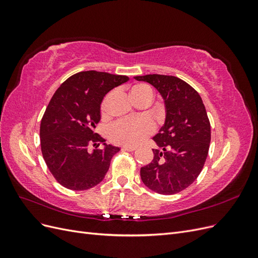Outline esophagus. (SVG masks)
<instances>
[{"instance_id": "esophagus-1", "label": "esophagus", "mask_w": 258, "mask_h": 258, "mask_svg": "<svg viewBox=\"0 0 258 258\" xmlns=\"http://www.w3.org/2000/svg\"><path fill=\"white\" fill-rule=\"evenodd\" d=\"M121 150L122 151H127V152H134V151L137 150V148L135 146H123Z\"/></svg>"}]
</instances>
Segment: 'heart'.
<instances>
[{
    "instance_id": "b5f03b06",
    "label": "heart",
    "mask_w": 258,
    "mask_h": 258,
    "mask_svg": "<svg viewBox=\"0 0 258 258\" xmlns=\"http://www.w3.org/2000/svg\"><path fill=\"white\" fill-rule=\"evenodd\" d=\"M144 92L153 93V90L146 84L137 85L131 90L132 97L142 95ZM110 98L111 93H108L101 104V111L103 114L107 112V103ZM154 131L155 123L151 118H122L113 122L108 127L107 136L113 143L136 146L153 135Z\"/></svg>"
}]
</instances>
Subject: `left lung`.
Returning a JSON list of instances; mask_svg holds the SVG:
<instances>
[{
	"label": "left lung",
	"instance_id": "8db88e82",
	"mask_svg": "<svg viewBox=\"0 0 258 258\" xmlns=\"http://www.w3.org/2000/svg\"><path fill=\"white\" fill-rule=\"evenodd\" d=\"M150 83L165 100L166 121L153 139L159 146L153 150L151 163L140 174L148 188L173 195L187 188L200 174L208 157L211 124L199 93L176 76L148 74L136 76Z\"/></svg>",
	"mask_w": 258,
	"mask_h": 258
}]
</instances>
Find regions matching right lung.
<instances>
[{"label":"right lung","instance_id":"add662e5","mask_svg":"<svg viewBox=\"0 0 258 258\" xmlns=\"http://www.w3.org/2000/svg\"><path fill=\"white\" fill-rule=\"evenodd\" d=\"M129 77L84 71L61 84L41 120L43 158L56 181L68 189L86 190L104 178L119 147L106 145L95 132L101 119L100 105L106 93ZM103 144V149H98ZM90 146L96 148L93 152Z\"/></svg>","mask_w":258,"mask_h":258}]
</instances>
